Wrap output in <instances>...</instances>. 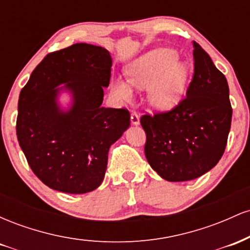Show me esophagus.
Here are the masks:
<instances>
[{"instance_id":"esophagus-1","label":"esophagus","mask_w":250,"mask_h":250,"mask_svg":"<svg viewBox=\"0 0 250 250\" xmlns=\"http://www.w3.org/2000/svg\"><path fill=\"white\" fill-rule=\"evenodd\" d=\"M130 121H131V123H133V125H139L140 123V116L137 115L136 113H131V115H130Z\"/></svg>"}]
</instances>
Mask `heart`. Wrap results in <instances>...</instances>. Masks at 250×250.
<instances>
[{"label":"heart","mask_w":250,"mask_h":250,"mask_svg":"<svg viewBox=\"0 0 250 250\" xmlns=\"http://www.w3.org/2000/svg\"><path fill=\"white\" fill-rule=\"evenodd\" d=\"M188 70L170 49H156L136 60L128 69V81L116 79L111 84L114 94L122 101H130L134 87L149 88L151 105L169 110L179 104L185 91Z\"/></svg>","instance_id":"1"}]
</instances>
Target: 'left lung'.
Wrapping results in <instances>:
<instances>
[{
	"label": "left lung",
	"instance_id": "8db88e82",
	"mask_svg": "<svg viewBox=\"0 0 250 250\" xmlns=\"http://www.w3.org/2000/svg\"><path fill=\"white\" fill-rule=\"evenodd\" d=\"M193 47L194 75L185 99L171 110L140 120L147 135V161L170 182L197 179L214 168L230 130L233 109L226 76L199 43Z\"/></svg>",
	"mask_w": 250,
	"mask_h": 250
}]
</instances>
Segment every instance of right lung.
<instances>
[{"label": "right lung", "mask_w": 250, "mask_h": 250, "mask_svg": "<svg viewBox=\"0 0 250 250\" xmlns=\"http://www.w3.org/2000/svg\"><path fill=\"white\" fill-rule=\"evenodd\" d=\"M110 68L107 49L76 43L48 54L20 93L17 140L31 170L51 189L84 194L104 179L109 148L130 125L125 108L101 107ZM62 88L73 96L67 112L57 103Z\"/></svg>", "instance_id": "1"}]
</instances>
